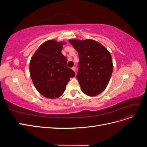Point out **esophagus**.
Wrapping results in <instances>:
<instances>
[{"label":"esophagus","instance_id":"1","mask_svg":"<svg viewBox=\"0 0 147 147\" xmlns=\"http://www.w3.org/2000/svg\"><path fill=\"white\" fill-rule=\"evenodd\" d=\"M72 69L74 71H75V70H76V67H75L74 66V67H73L72 68Z\"/></svg>","mask_w":147,"mask_h":147}]
</instances>
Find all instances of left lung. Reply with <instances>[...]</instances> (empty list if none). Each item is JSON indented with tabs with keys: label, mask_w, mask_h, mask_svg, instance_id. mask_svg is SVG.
Instances as JSON below:
<instances>
[{
	"label": "left lung",
	"mask_w": 147,
	"mask_h": 147,
	"mask_svg": "<svg viewBox=\"0 0 147 147\" xmlns=\"http://www.w3.org/2000/svg\"><path fill=\"white\" fill-rule=\"evenodd\" d=\"M69 41L78 53L77 78L82 91L89 96L99 94L107 86L113 72L110 52L93 40L70 39Z\"/></svg>",
	"instance_id": "8db88e82"
}]
</instances>
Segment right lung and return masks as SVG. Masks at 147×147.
<instances>
[{
    "mask_svg": "<svg viewBox=\"0 0 147 147\" xmlns=\"http://www.w3.org/2000/svg\"><path fill=\"white\" fill-rule=\"evenodd\" d=\"M64 44L55 40L44 42L30 61V75L34 86L47 98L61 96L70 78L75 75L67 65V57L61 53Z\"/></svg>",
    "mask_w": 147,
    "mask_h": 147,
    "instance_id": "1",
    "label": "right lung"
}]
</instances>
